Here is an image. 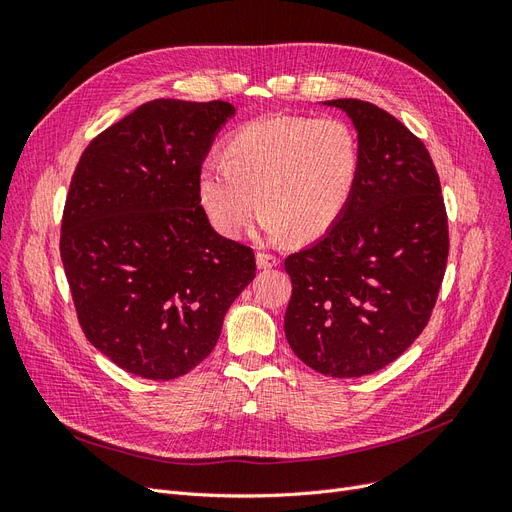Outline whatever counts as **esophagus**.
Returning a JSON list of instances; mask_svg holds the SVG:
<instances>
[{
  "label": "esophagus",
  "mask_w": 512,
  "mask_h": 512,
  "mask_svg": "<svg viewBox=\"0 0 512 512\" xmlns=\"http://www.w3.org/2000/svg\"><path fill=\"white\" fill-rule=\"evenodd\" d=\"M256 265L258 269H273L280 265V258L273 256V254H267V252H258L256 254Z\"/></svg>",
  "instance_id": "obj_1"
}]
</instances>
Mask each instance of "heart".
Returning a JSON list of instances; mask_svg holds the SVG:
<instances>
[{
  "label": "heart",
  "instance_id": "b5f03b06",
  "mask_svg": "<svg viewBox=\"0 0 512 512\" xmlns=\"http://www.w3.org/2000/svg\"><path fill=\"white\" fill-rule=\"evenodd\" d=\"M363 170L359 134L339 117H271L245 123L198 168L209 224L239 239L256 205L271 239L316 241L344 218Z\"/></svg>",
  "mask_w": 512,
  "mask_h": 512
}]
</instances>
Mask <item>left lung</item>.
<instances>
[{"mask_svg": "<svg viewBox=\"0 0 512 512\" xmlns=\"http://www.w3.org/2000/svg\"><path fill=\"white\" fill-rule=\"evenodd\" d=\"M363 170L344 218L284 262L292 297L284 331L318 374L361 378L423 333L442 286L448 220L427 147L376 104L344 98Z\"/></svg>", "mask_w": 512, "mask_h": 512, "instance_id": "left-lung-1", "label": "left lung"}]
</instances>
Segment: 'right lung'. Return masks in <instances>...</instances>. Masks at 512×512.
I'll list each match as a JSON object with an SVG mask.
<instances>
[{
	"instance_id": "1",
	"label": "right lung",
	"mask_w": 512,
	"mask_h": 512,
	"mask_svg": "<svg viewBox=\"0 0 512 512\" xmlns=\"http://www.w3.org/2000/svg\"><path fill=\"white\" fill-rule=\"evenodd\" d=\"M232 115L224 100H151L98 134L76 164L61 262L85 337L128 374H188L254 280L252 247L218 235L196 192Z\"/></svg>"
}]
</instances>
